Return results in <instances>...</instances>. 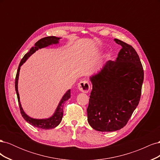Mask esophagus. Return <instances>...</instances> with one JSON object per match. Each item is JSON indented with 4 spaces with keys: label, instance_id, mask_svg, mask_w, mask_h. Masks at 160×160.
I'll return each instance as SVG.
<instances>
[{
    "label": "esophagus",
    "instance_id": "1",
    "mask_svg": "<svg viewBox=\"0 0 160 160\" xmlns=\"http://www.w3.org/2000/svg\"><path fill=\"white\" fill-rule=\"evenodd\" d=\"M78 89L80 91L83 93H88L90 90V85L88 81H82L80 83H78Z\"/></svg>",
    "mask_w": 160,
    "mask_h": 160
}]
</instances>
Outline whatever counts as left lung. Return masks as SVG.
Wrapping results in <instances>:
<instances>
[{"label": "left lung", "mask_w": 160, "mask_h": 160, "mask_svg": "<svg viewBox=\"0 0 160 160\" xmlns=\"http://www.w3.org/2000/svg\"><path fill=\"white\" fill-rule=\"evenodd\" d=\"M115 61H108L89 77L93 85L88 109L91 127L99 132L123 128L136 109L141 97L143 70L137 52L122 41Z\"/></svg>", "instance_id": "left-lung-1"}]
</instances>
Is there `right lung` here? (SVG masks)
<instances>
[{
    "mask_svg": "<svg viewBox=\"0 0 160 160\" xmlns=\"http://www.w3.org/2000/svg\"><path fill=\"white\" fill-rule=\"evenodd\" d=\"M61 38L57 37L55 36H51V37H47L41 38L39 41H38L35 45H34L31 49H30L29 52H27V54L24 56L22 59L20 64L18 67V71L17 72V76L15 79V90L17 95V98L18 101L19 108H20L21 115L23 118L27 121L29 124L32 125V126L42 129H51L56 128L57 125H59V123L61 122V120L62 118V115H63V106L65 103V101L68 100L71 98V89H69L66 93L62 96V98L60 100L59 104H58L57 107L54 113H53L51 117L49 118H45V119H35L32 118L30 116H28L25 111H24L22 105L20 101V97H19L18 90V77H19V72H20V69L21 66L25 63L26 61L29 58L33 53H35L38 49H42V48H45L47 47H49L52 45H57L59 43V40Z\"/></svg>",
    "mask_w": 160,
    "mask_h": 160,
    "instance_id": "obj_1",
    "label": "right lung"
}]
</instances>
